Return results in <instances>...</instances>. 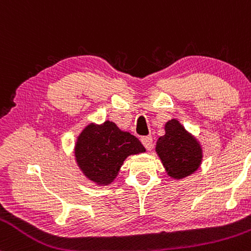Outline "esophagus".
Returning <instances> with one entry per match:
<instances>
[{
  "instance_id": "34e87169",
  "label": "esophagus",
  "mask_w": 251,
  "mask_h": 251,
  "mask_svg": "<svg viewBox=\"0 0 251 251\" xmlns=\"http://www.w3.org/2000/svg\"><path fill=\"white\" fill-rule=\"evenodd\" d=\"M140 140H142V144L146 150H151L152 146H153V139H152V137H150V135H148V137H143Z\"/></svg>"
}]
</instances>
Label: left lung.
<instances>
[{
	"label": "left lung",
	"mask_w": 251,
	"mask_h": 251,
	"mask_svg": "<svg viewBox=\"0 0 251 251\" xmlns=\"http://www.w3.org/2000/svg\"><path fill=\"white\" fill-rule=\"evenodd\" d=\"M155 151L171 177L183 178L194 174L201 160V150L177 120L165 125V135L157 142Z\"/></svg>",
	"instance_id": "1"
}]
</instances>
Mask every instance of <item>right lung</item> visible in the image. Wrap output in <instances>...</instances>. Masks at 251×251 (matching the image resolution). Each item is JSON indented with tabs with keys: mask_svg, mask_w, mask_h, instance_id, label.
I'll list each match as a JSON object with an SVG mask.
<instances>
[{
	"mask_svg": "<svg viewBox=\"0 0 251 251\" xmlns=\"http://www.w3.org/2000/svg\"><path fill=\"white\" fill-rule=\"evenodd\" d=\"M140 152H145L142 143L111 122L100 126L88 125L75 145L76 162L83 174L105 185L116 178L126 157Z\"/></svg>",
	"mask_w": 251,
	"mask_h": 251,
	"instance_id": "right-lung-1",
	"label": "right lung"
}]
</instances>
